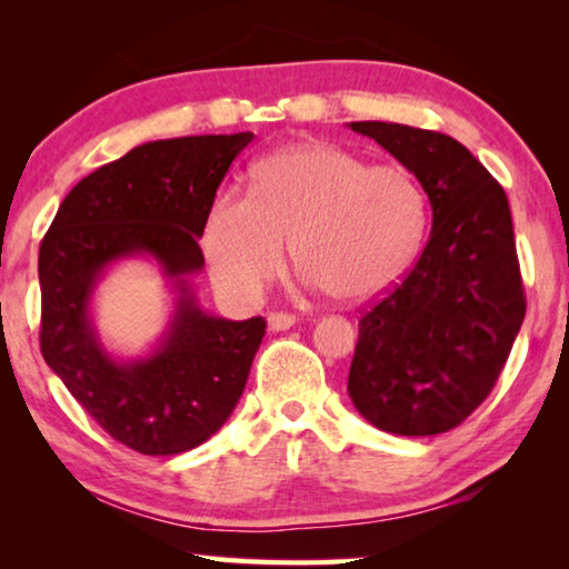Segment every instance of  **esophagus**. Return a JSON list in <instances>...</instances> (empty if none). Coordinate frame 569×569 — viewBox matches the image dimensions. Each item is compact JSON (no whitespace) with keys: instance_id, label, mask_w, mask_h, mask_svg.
Returning a JSON list of instances; mask_svg holds the SVG:
<instances>
[{"instance_id":"esophagus-1","label":"esophagus","mask_w":569,"mask_h":569,"mask_svg":"<svg viewBox=\"0 0 569 569\" xmlns=\"http://www.w3.org/2000/svg\"><path fill=\"white\" fill-rule=\"evenodd\" d=\"M296 323V316L291 313H268V329L271 331H288Z\"/></svg>"}]
</instances>
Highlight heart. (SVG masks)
<instances>
[{
	"mask_svg": "<svg viewBox=\"0 0 569 569\" xmlns=\"http://www.w3.org/2000/svg\"><path fill=\"white\" fill-rule=\"evenodd\" d=\"M427 233V196L401 166H369L333 142H298L258 160L250 198L220 196L203 248L213 281L256 301L296 271L336 303H366L409 271Z\"/></svg>",
	"mask_w": 569,
	"mask_h": 569,
	"instance_id": "obj_1",
	"label": "heart"
}]
</instances>
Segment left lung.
Wrapping results in <instances>:
<instances>
[{"label":"left lung","mask_w":569,"mask_h":569,"mask_svg":"<svg viewBox=\"0 0 569 569\" xmlns=\"http://www.w3.org/2000/svg\"><path fill=\"white\" fill-rule=\"evenodd\" d=\"M349 128L397 158L431 206L417 266L361 316L349 397L389 435H441L487 399L525 321L512 213L502 186L449 134L379 120Z\"/></svg>","instance_id":"8db88e82"}]
</instances>
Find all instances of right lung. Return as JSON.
<instances>
[{
	"mask_svg": "<svg viewBox=\"0 0 569 569\" xmlns=\"http://www.w3.org/2000/svg\"><path fill=\"white\" fill-rule=\"evenodd\" d=\"M253 132L146 142L70 190L40 246L42 356L84 411L140 455L170 457L223 427L246 389L266 321L208 313L192 276L216 190ZM142 257L173 293L167 331L122 360L93 326V291L111 268Z\"/></svg>",
	"mask_w": 569,
	"mask_h": 569,
	"instance_id": "1",
	"label": "right lung"
}]
</instances>
